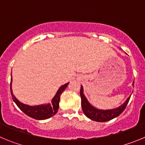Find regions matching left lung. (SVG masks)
<instances>
[{"label": "left lung", "instance_id": "left-lung-1", "mask_svg": "<svg viewBox=\"0 0 145 145\" xmlns=\"http://www.w3.org/2000/svg\"><path fill=\"white\" fill-rule=\"evenodd\" d=\"M80 96L81 99H82V110L85 116L89 118L92 119V121H97V122H105V121H110V120L118 116L125 110V108L130 100L129 97L123 105L118 107V108H115L113 110H102L96 109L89 103L85 96L83 94V87L82 86H81L80 89Z\"/></svg>", "mask_w": 145, "mask_h": 145}]
</instances>
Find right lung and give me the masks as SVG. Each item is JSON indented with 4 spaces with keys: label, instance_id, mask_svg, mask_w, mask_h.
<instances>
[{
    "label": "right lung",
    "instance_id": "1",
    "mask_svg": "<svg viewBox=\"0 0 145 145\" xmlns=\"http://www.w3.org/2000/svg\"><path fill=\"white\" fill-rule=\"evenodd\" d=\"M68 84H69V83L60 87L56 96L52 100L51 104H48V105H37V106H29V105H24V104L20 103L17 99L14 97L11 88V97H12L13 100L15 102L16 105L19 108V109L24 112L26 115H27L28 116L37 120L47 119V118H49L53 116V115L57 113L58 108H59L60 97H61L62 92L67 87ZM10 87H11V85Z\"/></svg>",
    "mask_w": 145,
    "mask_h": 145
}]
</instances>
